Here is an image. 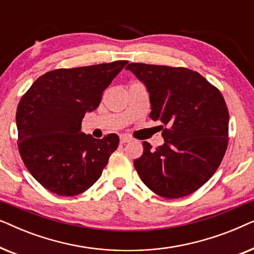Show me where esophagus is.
Returning <instances> with one entry per match:
<instances>
[{
    "label": "esophagus",
    "instance_id": "esophagus-1",
    "mask_svg": "<svg viewBox=\"0 0 254 254\" xmlns=\"http://www.w3.org/2000/svg\"><path fill=\"white\" fill-rule=\"evenodd\" d=\"M131 138L128 137V136H125V135H123V136H120V143L121 144H125V143H128V142H130Z\"/></svg>",
    "mask_w": 254,
    "mask_h": 254
}]
</instances>
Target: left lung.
Wrapping results in <instances>:
<instances>
[{"mask_svg":"<svg viewBox=\"0 0 254 254\" xmlns=\"http://www.w3.org/2000/svg\"><path fill=\"white\" fill-rule=\"evenodd\" d=\"M150 97L149 117L163 124L165 143L152 149L144 141L134 166L145 186L159 196L189 195L211 178L229 141V111L216 86L183 67L129 64L126 67Z\"/></svg>","mask_w":254,"mask_h":254,"instance_id":"obj_1","label":"left lung"}]
</instances>
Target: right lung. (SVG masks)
<instances>
[{"label": "right lung", "instance_id": "1", "mask_svg": "<svg viewBox=\"0 0 254 254\" xmlns=\"http://www.w3.org/2000/svg\"><path fill=\"white\" fill-rule=\"evenodd\" d=\"M128 61L48 71L31 85L16 113L18 150L38 183L61 196L90 189L119 145V136L95 138L81 131L86 112Z\"/></svg>", "mask_w": 254, "mask_h": 254}]
</instances>
